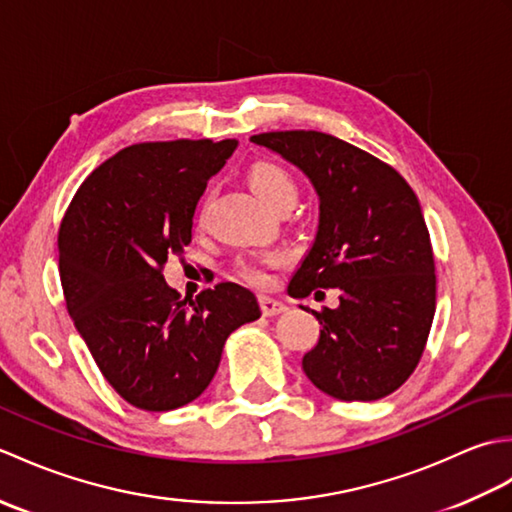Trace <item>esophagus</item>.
<instances>
[{
	"mask_svg": "<svg viewBox=\"0 0 512 512\" xmlns=\"http://www.w3.org/2000/svg\"><path fill=\"white\" fill-rule=\"evenodd\" d=\"M259 306H262L264 317H275V314L286 312V303H281L273 297H259Z\"/></svg>",
	"mask_w": 512,
	"mask_h": 512,
	"instance_id": "1",
	"label": "esophagus"
}]
</instances>
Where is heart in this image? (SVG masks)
I'll list each match as a JSON object with an SVG mask.
<instances>
[{
	"label": "heart",
	"instance_id": "obj_1",
	"mask_svg": "<svg viewBox=\"0 0 512 512\" xmlns=\"http://www.w3.org/2000/svg\"><path fill=\"white\" fill-rule=\"evenodd\" d=\"M248 182L250 189L262 200L268 209H275L279 202L295 200L297 198V184L292 180L290 173L275 165V162H257V165L250 167L248 171ZM286 257L284 255H268L257 259V262H246L242 264V273L246 279L255 281V284H266V268H277L284 266Z\"/></svg>",
	"mask_w": 512,
	"mask_h": 512
}]
</instances>
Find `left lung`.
<instances>
[{"instance_id": "8db88e82", "label": "left lung", "mask_w": 512, "mask_h": 512, "mask_svg": "<svg viewBox=\"0 0 512 512\" xmlns=\"http://www.w3.org/2000/svg\"><path fill=\"white\" fill-rule=\"evenodd\" d=\"M250 140L295 165L319 198L317 235L288 292L303 299L336 288L339 306L312 312L321 330L303 372L345 402L389 396L416 369L436 314V266L416 193L385 162L330 134Z\"/></svg>"}]
</instances>
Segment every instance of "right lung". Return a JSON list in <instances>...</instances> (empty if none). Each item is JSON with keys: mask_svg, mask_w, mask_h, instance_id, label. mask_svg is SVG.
Instances as JSON below:
<instances>
[{"mask_svg": "<svg viewBox=\"0 0 512 512\" xmlns=\"http://www.w3.org/2000/svg\"><path fill=\"white\" fill-rule=\"evenodd\" d=\"M237 140L132 145L76 191L59 231V273L70 317L118 396L145 411L189 405L209 387L224 343L262 317L244 286L193 299L162 266L191 242L193 213Z\"/></svg>", "mask_w": 512, "mask_h": 512, "instance_id": "1", "label": "right lung"}]
</instances>
